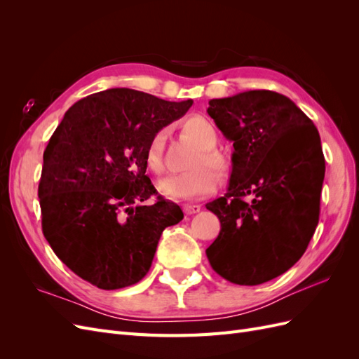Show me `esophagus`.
<instances>
[{
	"mask_svg": "<svg viewBox=\"0 0 359 359\" xmlns=\"http://www.w3.org/2000/svg\"><path fill=\"white\" fill-rule=\"evenodd\" d=\"M201 208H202L201 205H186V206H184V212H186L187 215H193V214L199 212Z\"/></svg>",
	"mask_w": 359,
	"mask_h": 359,
	"instance_id": "obj_1",
	"label": "esophagus"
}]
</instances>
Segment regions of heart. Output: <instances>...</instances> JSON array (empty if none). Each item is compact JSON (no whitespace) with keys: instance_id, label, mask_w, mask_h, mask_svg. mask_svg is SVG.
<instances>
[{"instance_id":"b5f03b06","label":"heart","mask_w":359,"mask_h":359,"mask_svg":"<svg viewBox=\"0 0 359 359\" xmlns=\"http://www.w3.org/2000/svg\"><path fill=\"white\" fill-rule=\"evenodd\" d=\"M186 133L196 147H199V153L194 156L190 163L189 172L170 175L158 182V191L163 196L177 199V201H193L199 199L214 193L217 187V177L209 170L211 168L217 175L224 177L227 172V165L224 157L215 151L219 144V133L215 126L203 116H191L182 126ZM165 142L166 132L157 130L149 137L145 147V165L151 172L160 173L165 172ZM210 167L209 170L203 166Z\"/></svg>"}]
</instances>
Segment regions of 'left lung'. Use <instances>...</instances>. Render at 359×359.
<instances>
[{
    "mask_svg": "<svg viewBox=\"0 0 359 359\" xmlns=\"http://www.w3.org/2000/svg\"><path fill=\"white\" fill-rule=\"evenodd\" d=\"M208 114L235 151L227 193L206 203L222 224L206 257L231 283L262 285L295 265L316 231L319 132L286 95L268 90L212 99Z\"/></svg>",
    "mask_w": 359,
    "mask_h": 359,
    "instance_id": "left-lung-1",
    "label": "left lung"
}]
</instances>
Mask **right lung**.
Here are the masks:
<instances>
[{"mask_svg": "<svg viewBox=\"0 0 359 359\" xmlns=\"http://www.w3.org/2000/svg\"><path fill=\"white\" fill-rule=\"evenodd\" d=\"M166 102L111 88L76 102L49 139L39 184L41 229L62 264L104 290L132 286L153 264L161 232L182 220L145 175V147L186 114Z\"/></svg>", "mask_w": 359, "mask_h": 359, "instance_id": "right-lung-1", "label": "right lung"}]
</instances>
